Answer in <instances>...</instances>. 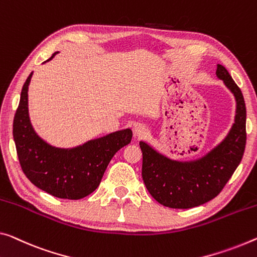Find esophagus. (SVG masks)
I'll return each mask as SVG.
<instances>
[{
	"mask_svg": "<svg viewBox=\"0 0 257 257\" xmlns=\"http://www.w3.org/2000/svg\"><path fill=\"white\" fill-rule=\"evenodd\" d=\"M147 133H148V128L142 124L137 125L136 128H134V136L138 138H144L147 136Z\"/></svg>",
	"mask_w": 257,
	"mask_h": 257,
	"instance_id": "34e87169",
	"label": "esophagus"
}]
</instances>
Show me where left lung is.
Returning a JSON list of instances; mask_svg holds the SVG:
<instances>
[{
    "label": "left lung",
    "mask_w": 257,
    "mask_h": 257,
    "mask_svg": "<svg viewBox=\"0 0 257 257\" xmlns=\"http://www.w3.org/2000/svg\"><path fill=\"white\" fill-rule=\"evenodd\" d=\"M216 74L236 101L234 124L226 138L206 156L191 162L168 159L140 141L142 179L157 202L173 209L203 204L222 192L242 160L246 147V104L240 88L223 65Z\"/></svg>",
    "instance_id": "obj_1"
}]
</instances>
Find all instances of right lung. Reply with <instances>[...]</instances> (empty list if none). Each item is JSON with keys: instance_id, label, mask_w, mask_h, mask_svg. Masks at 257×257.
I'll return each instance as SVG.
<instances>
[{"instance_id": "add662e5", "label": "right lung", "mask_w": 257, "mask_h": 257, "mask_svg": "<svg viewBox=\"0 0 257 257\" xmlns=\"http://www.w3.org/2000/svg\"><path fill=\"white\" fill-rule=\"evenodd\" d=\"M32 74L23 86L14 118L13 134L23 172L31 183L50 195L82 199L97 188L113 155L131 142L132 131L126 128L110 133L72 149L48 145L34 132L30 121L27 90Z\"/></svg>"}]
</instances>
